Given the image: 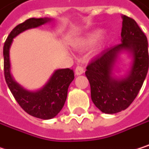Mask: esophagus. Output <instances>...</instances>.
Returning a JSON list of instances; mask_svg holds the SVG:
<instances>
[{"mask_svg": "<svg viewBox=\"0 0 149 149\" xmlns=\"http://www.w3.org/2000/svg\"><path fill=\"white\" fill-rule=\"evenodd\" d=\"M84 73V69H83V67H81V66H77L76 67V69H75V74L76 75H81V74H83Z\"/></svg>", "mask_w": 149, "mask_h": 149, "instance_id": "34e87169", "label": "esophagus"}]
</instances>
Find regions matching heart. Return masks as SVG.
<instances>
[{
	"label": "heart",
	"mask_w": 149,
	"mask_h": 149,
	"mask_svg": "<svg viewBox=\"0 0 149 149\" xmlns=\"http://www.w3.org/2000/svg\"><path fill=\"white\" fill-rule=\"evenodd\" d=\"M101 35V30L95 29L89 33H87L84 37L79 39V41L74 42V46L78 49H87L89 47H92L96 43V42L99 40Z\"/></svg>",
	"instance_id": "heart-1"
}]
</instances>
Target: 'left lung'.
I'll return each instance as SVG.
<instances>
[{
	"label": "left lung",
	"instance_id": "1",
	"mask_svg": "<svg viewBox=\"0 0 149 149\" xmlns=\"http://www.w3.org/2000/svg\"><path fill=\"white\" fill-rule=\"evenodd\" d=\"M121 43L108 48L94 57L86 67V76L91 86L94 105L108 114L127 109L138 95L148 70V39L136 22L122 15ZM132 57L129 71L123 77L114 75L120 54Z\"/></svg>",
	"mask_w": 149,
	"mask_h": 149
}]
</instances>
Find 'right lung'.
<instances>
[{"mask_svg":"<svg viewBox=\"0 0 149 149\" xmlns=\"http://www.w3.org/2000/svg\"><path fill=\"white\" fill-rule=\"evenodd\" d=\"M50 21L51 19L47 17L26 20L10 32L3 46L4 76L10 92L27 113L42 120L52 119L62 110L67 98L69 86L74 79V72L69 68L56 70L41 89L29 91L15 82L12 77L9 49L13 39L19 34L29 29L40 27Z\"/></svg>","mask_w":149,"mask_h":149,"instance_id":"1","label":"right lung"}]
</instances>
